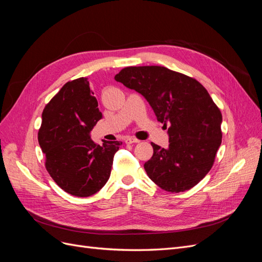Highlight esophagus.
<instances>
[{
  "label": "esophagus",
  "mask_w": 262,
  "mask_h": 262,
  "mask_svg": "<svg viewBox=\"0 0 262 262\" xmlns=\"http://www.w3.org/2000/svg\"><path fill=\"white\" fill-rule=\"evenodd\" d=\"M124 142L126 144H132V143H139V140L138 139H136V138H133V137H126L125 139H124Z\"/></svg>",
  "instance_id": "esophagus-1"
}]
</instances>
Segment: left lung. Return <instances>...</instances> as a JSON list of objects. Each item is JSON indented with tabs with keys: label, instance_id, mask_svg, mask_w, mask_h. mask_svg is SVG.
I'll use <instances>...</instances> for the list:
<instances>
[{
	"label": "left lung",
	"instance_id": "left-lung-1",
	"mask_svg": "<svg viewBox=\"0 0 262 262\" xmlns=\"http://www.w3.org/2000/svg\"><path fill=\"white\" fill-rule=\"evenodd\" d=\"M117 82L143 95L157 121L168 126L169 146L155 143L144 164L150 180L169 192L191 189L205 177L222 143V114L203 85L165 67H128Z\"/></svg>",
	"mask_w": 262,
	"mask_h": 262
}]
</instances>
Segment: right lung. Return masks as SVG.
I'll return each instance as SVG.
<instances>
[{
  "instance_id": "obj_1",
  "label": "right lung",
  "mask_w": 262,
  "mask_h": 262,
  "mask_svg": "<svg viewBox=\"0 0 262 262\" xmlns=\"http://www.w3.org/2000/svg\"><path fill=\"white\" fill-rule=\"evenodd\" d=\"M86 77L63 85L47 104L38 142L46 155V169L61 189L75 196H90L106 185L120 141L99 145L90 133L102 115Z\"/></svg>"
}]
</instances>
